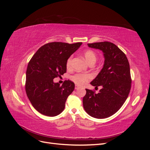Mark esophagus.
Here are the masks:
<instances>
[{
    "label": "esophagus",
    "mask_w": 150,
    "mask_h": 150,
    "mask_svg": "<svg viewBox=\"0 0 150 150\" xmlns=\"http://www.w3.org/2000/svg\"><path fill=\"white\" fill-rule=\"evenodd\" d=\"M79 88V86L78 85H76L75 86V89H78Z\"/></svg>",
    "instance_id": "34e87169"
}]
</instances>
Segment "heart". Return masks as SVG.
I'll return each instance as SVG.
<instances>
[{
	"instance_id": "obj_1",
	"label": "heart",
	"mask_w": 150,
	"mask_h": 150,
	"mask_svg": "<svg viewBox=\"0 0 150 150\" xmlns=\"http://www.w3.org/2000/svg\"><path fill=\"white\" fill-rule=\"evenodd\" d=\"M84 56L86 61H87L89 64H94L97 60V54L93 50L88 49L84 53ZM72 56H71L66 61V67L67 69H69L71 67L72 64ZM71 80L74 83L78 85L83 86L86 83L91 79V77L88 74H83V73H76L71 77Z\"/></svg>"
}]
</instances>
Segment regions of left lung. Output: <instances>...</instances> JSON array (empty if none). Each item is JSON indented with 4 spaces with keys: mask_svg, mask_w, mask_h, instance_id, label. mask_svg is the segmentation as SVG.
<instances>
[{
    "mask_svg": "<svg viewBox=\"0 0 150 150\" xmlns=\"http://www.w3.org/2000/svg\"><path fill=\"white\" fill-rule=\"evenodd\" d=\"M89 47L101 50L104 64L91 84L101 86L98 93L86 89L83 103L84 110L95 118L110 117L118 111L128 98L131 86L129 64L125 54L115 44L101 42L88 44Z\"/></svg>",
    "mask_w": 150,
    "mask_h": 150,
    "instance_id": "1",
    "label": "left lung"
}]
</instances>
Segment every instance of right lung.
I'll return each instance as SVG.
<instances>
[{"label":"right lung","instance_id":"obj_1","mask_svg":"<svg viewBox=\"0 0 150 150\" xmlns=\"http://www.w3.org/2000/svg\"><path fill=\"white\" fill-rule=\"evenodd\" d=\"M82 44L61 42L40 47L29 62L26 71L25 92L32 105L41 114L56 116L62 112L74 83L67 80L61 86L53 79L66 72V61Z\"/></svg>","mask_w":150,"mask_h":150}]
</instances>
